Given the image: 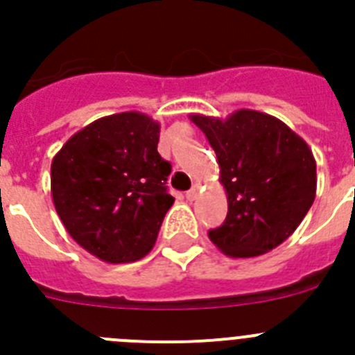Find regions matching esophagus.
Instances as JSON below:
<instances>
[{"label":"esophagus","instance_id":"1","mask_svg":"<svg viewBox=\"0 0 355 355\" xmlns=\"http://www.w3.org/2000/svg\"><path fill=\"white\" fill-rule=\"evenodd\" d=\"M197 196H199V184H193V187L187 192V199L188 200H196Z\"/></svg>","mask_w":355,"mask_h":355}]
</instances>
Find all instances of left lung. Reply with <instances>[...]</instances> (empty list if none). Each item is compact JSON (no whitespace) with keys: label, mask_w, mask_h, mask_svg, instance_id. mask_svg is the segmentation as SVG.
<instances>
[{"label":"left lung","mask_w":355,"mask_h":355,"mask_svg":"<svg viewBox=\"0 0 355 355\" xmlns=\"http://www.w3.org/2000/svg\"><path fill=\"white\" fill-rule=\"evenodd\" d=\"M220 165L227 216L209 240L231 258H254L299 227L316 193L311 149L279 119L238 110L225 121L190 115Z\"/></svg>","instance_id":"obj_1"}]
</instances>
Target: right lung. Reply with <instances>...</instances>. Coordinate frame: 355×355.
<instances>
[{
	"label": "right lung",
	"instance_id": "right-lung-1",
	"mask_svg": "<svg viewBox=\"0 0 355 355\" xmlns=\"http://www.w3.org/2000/svg\"><path fill=\"white\" fill-rule=\"evenodd\" d=\"M158 140V122L124 112L85 126L53 158L56 213L78 245L103 261H137L155 245L174 202Z\"/></svg>",
	"mask_w": 355,
	"mask_h": 355
}]
</instances>
